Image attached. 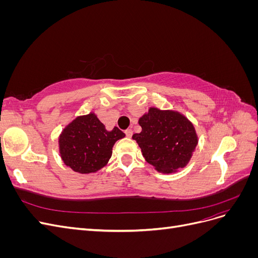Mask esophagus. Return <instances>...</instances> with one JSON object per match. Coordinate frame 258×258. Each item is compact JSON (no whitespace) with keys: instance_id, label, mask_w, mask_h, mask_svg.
I'll list each match as a JSON object with an SVG mask.
<instances>
[{"instance_id":"obj_1","label":"esophagus","mask_w":258,"mask_h":258,"mask_svg":"<svg viewBox=\"0 0 258 258\" xmlns=\"http://www.w3.org/2000/svg\"><path fill=\"white\" fill-rule=\"evenodd\" d=\"M124 134H126V136L128 138H131L132 135H134V131H132L131 129H127V130H124Z\"/></svg>"}]
</instances>
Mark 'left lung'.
Instances as JSON below:
<instances>
[{
    "instance_id": "1",
    "label": "left lung",
    "mask_w": 258,
    "mask_h": 258,
    "mask_svg": "<svg viewBox=\"0 0 258 258\" xmlns=\"http://www.w3.org/2000/svg\"><path fill=\"white\" fill-rule=\"evenodd\" d=\"M140 134L132 136L141 147L143 157L155 169L171 173L184 168L198 144L192 123L174 111L151 107L139 119Z\"/></svg>"
}]
</instances>
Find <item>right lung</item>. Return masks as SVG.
Wrapping results in <instances>:
<instances>
[{
	"instance_id": "1",
	"label": "right lung",
	"mask_w": 258,
	"mask_h": 258,
	"mask_svg": "<svg viewBox=\"0 0 258 258\" xmlns=\"http://www.w3.org/2000/svg\"><path fill=\"white\" fill-rule=\"evenodd\" d=\"M123 137L117 127L107 131L93 113L80 116L60 135L61 158L75 172H97L110 160L115 142Z\"/></svg>"
}]
</instances>
